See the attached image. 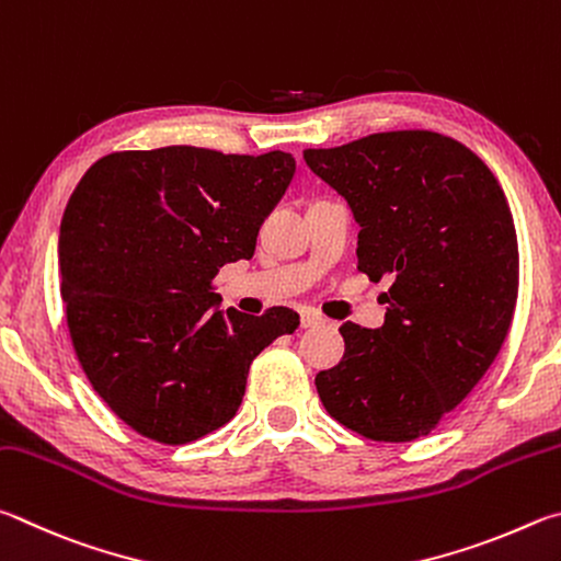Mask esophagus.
<instances>
[{"mask_svg": "<svg viewBox=\"0 0 561 561\" xmlns=\"http://www.w3.org/2000/svg\"><path fill=\"white\" fill-rule=\"evenodd\" d=\"M322 316L320 312H316V310H302L300 312V328L302 330H308V328H318V325H322Z\"/></svg>", "mask_w": 561, "mask_h": 561, "instance_id": "1", "label": "esophagus"}]
</instances>
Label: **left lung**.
I'll use <instances>...</instances> for the list:
<instances>
[{
	"label": "left lung",
	"instance_id": "1",
	"mask_svg": "<svg viewBox=\"0 0 561 561\" xmlns=\"http://www.w3.org/2000/svg\"><path fill=\"white\" fill-rule=\"evenodd\" d=\"M362 226L359 271L391 278L379 330L345 322V355L322 369V407L355 434L428 436L493 365L513 322L519 251L497 176L454 137L371 133L302 150Z\"/></svg>",
	"mask_w": 561,
	"mask_h": 561
}]
</instances>
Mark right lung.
I'll return each mask as SVG.
<instances>
[{"instance_id":"add662e5","label":"right lung","mask_w":561,"mask_h":561,"mask_svg":"<svg viewBox=\"0 0 561 561\" xmlns=\"http://www.w3.org/2000/svg\"><path fill=\"white\" fill-rule=\"evenodd\" d=\"M293 172L280 150L170 145L105 154L78 182L58 236L68 332L98 397L140 436L182 446L221 428L251 362L298 330L283 306L221 316L209 288L251 259Z\"/></svg>"}]
</instances>
